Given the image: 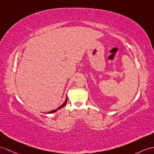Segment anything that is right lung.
<instances>
[{"label":"right lung","mask_w":154,"mask_h":154,"mask_svg":"<svg viewBox=\"0 0 154 154\" xmlns=\"http://www.w3.org/2000/svg\"><path fill=\"white\" fill-rule=\"evenodd\" d=\"M66 102H67V97H66V100H65V102L64 103H63V104H62V105H61V106H59V108H57V109H56V110H52V111H51V112H48V114H49V113H50H50H54V112H56V111H57V110H58L59 109H60V108H63V107H64V106L66 105Z\"/></svg>","instance_id":"obj_1"}]
</instances>
